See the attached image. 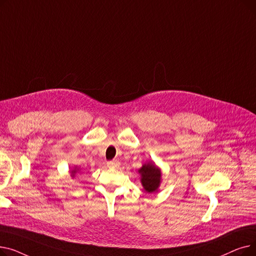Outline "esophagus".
Wrapping results in <instances>:
<instances>
[{"instance_id":"34e87169","label":"esophagus","mask_w":256,"mask_h":256,"mask_svg":"<svg viewBox=\"0 0 256 256\" xmlns=\"http://www.w3.org/2000/svg\"><path fill=\"white\" fill-rule=\"evenodd\" d=\"M106 165H108V167L114 168V167H117L119 165V162L117 160H109V162L106 163Z\"/></svg>"}]
</instances>
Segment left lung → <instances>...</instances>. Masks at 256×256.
<instances>
[{"label":"left lung","instance_id":"left-lung-1","mask_svg":"<svg viewBox=\"0 0 256 256\" xmlns=\"http://www.w3.org/2000/svg\"><path fill=\"white\" fill-rule=\"evenodd\" d=\"M139 172L141 174V182L145 191L148 193L154 192L158 188L160 182V169L154 163H150L143 165Z\"/></svg>","mask_w":256,"mask_h":256}]
</instances>
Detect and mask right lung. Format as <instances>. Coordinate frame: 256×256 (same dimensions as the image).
<instances>
[{
	"instance_id": "obj_1",
	"label": "right lung",
	"mask_w": 256,
	"mask_h": 256,
	"mask_svg": "<svg viewBox=\"0 0 256 256\" xmlns=\"http://www.w3.org/2000/svg\"><path fill=\"white\" fill-rule=\"evenodd\" d=\"M76 170H72V176H74V173H76Z\"/></svg>"
}]
</instances>
